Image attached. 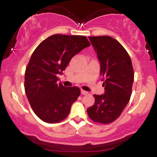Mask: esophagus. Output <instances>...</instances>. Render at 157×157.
Returning a JSON list of instances; mask_svg holds the SVG:
<instances>
[{
  "label": "esophagus",
  "instance_id": "34e87169",
  "mask_svg": "<svg viewBox=\"0 0 157 157\" xmlns=\"http://www.w3.org/2000/svg\"><path fill=\"white\" fill-rule=\"evenodd\" d=\"M88 94L87 91H84V90H81V94H82V95H86V94Z\"/></svg>",
  "mask_w": 157,
  "mask_h": 157
}]
</instances>
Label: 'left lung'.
I'll return each mask as SVG.
<instances>
[{"instance_id": "8db88e82", "label": "left lung", "mask_w": 157, "mask_h": 157, "mask_svg": "<svg viewBox=\"0 0 157 157\" xmlns=\"http://www.w3.org/2000/svg\"><path fill=\"white\" fill-rule=\"evenodd\" d=\"M100 62L105 94H94V104L87 109L94 122L109 124L117 120L130 100L134 73L131 57L117 40L109 36L89 37Z\"/></svg>"}]
</instances>
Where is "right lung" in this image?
Returning a JSON list of instances; mask_svg holds the SVG:
<instances>
[{"label": "right lung", "instance_id": "obj_1", "mask_svg": "<svg viewBox=\"0 0 157 157\" xmlns=\"http://www.w3.org/2000/svg\"><path fill=\"white\" fill-rule=\"evenodd\" d=\"M90 45L85 36L53 35L32 53L25 71V92L33 111L44 122L57 123L68 115L80 90L59 83L57 75L63 73L74 56Z\"/></svg>", "mask_w": 157, "mask_h": 157}]
</instances>
